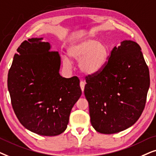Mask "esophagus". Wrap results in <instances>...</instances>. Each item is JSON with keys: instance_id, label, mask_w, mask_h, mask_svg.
<instances>
[{"instance_id": "34e87169", "label": "esophagus", "mask_w": 156, "mask_h": 156, "mask_svg": "<svg viewBox=\"0 0 156 156\" xmlns=\"http://www.w3.org/2000/svg\"><path fill=\"white\" fill-rule=\"evenodd\" d=\"M80 88H81V90L83 92L84 90V88H85V83L83 81H80Z\"/></svg>"}]
</instances>
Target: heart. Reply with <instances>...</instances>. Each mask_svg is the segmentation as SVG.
<instances>
[{
  "label": "heart",
  "mask_w": 156,
  "mask_h": 156,
  "mask_svg": "<svg viewBox=\"0 0 156 156\" xmlns=\"http://www.w3.org/2000/svg\"><path fill=\"white\" fill-rule=\"evenodd\" d=\"M70 58L78 62L80 70L88 76L101 71L106 65L108 57L107 45L98 40L86 38L73 44L68 50ZM63 64L69 67L71 62L68 58H63Z\"/></svg>",
  "instance_id": "b5f03b06"
}]
</instances>
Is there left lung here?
I'll return each mask as SVG.
<instances>
[{
    "mask_svg": "<svg viewBox=\"0 0 156 156\" xmlns=\"http://www.w3.org/2000/svg\"><path fill=\"white\" fill-rule=\"evenodd\" d=\"M138 43L114 47L104 68L86 77L84 94L96 131L113 134L136 123L144 110L150 86L147 64Z\"/></svg>",
    "mask_w": 156,
    "mask_h": 156,
    "instance_id": "8db88e82",
    "label": "left lung"
}]
</instances>
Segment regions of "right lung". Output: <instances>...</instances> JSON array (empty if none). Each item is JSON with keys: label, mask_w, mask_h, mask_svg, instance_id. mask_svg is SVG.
Returning <instances> with one entry per match:
<instances>
[{"label": "right lung", "mask_w": 156, "mask_h": 156, "mask_svg": "<svg viewBox=\"0 0 156 156\" xmlns=\"http://www.w3.org/2000/svg\"><path fill=\"white\" fill-rule=\"evenodd\" d=\"M43 38L24 41L8 75V88L20 123L35 133L55 136L65 131L72 108L82 94L77 76L59 74L58 52Z\"/></svg>", "instance_id": "right-lung-1"}]
</instances>
